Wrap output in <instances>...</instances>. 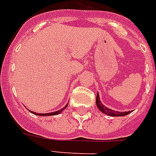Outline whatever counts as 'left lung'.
Masks as SVG:
<instances>
[{
    "mask_svg": "<svg viewBox=\"0 0 156 156\" xmlns=\"http://www.w3.org/2000/svg\"><path fill=\"white\" fill-rule=\"evenodd\" d=\"M96 105L102 113H104L106 115L111 116V117H122V116H126L127 114H129L130 113H132V111H127V112H118V111H115V110L108 108L106 106L102 104V102L100 101V98H99V93H97V96H96Z\"/></svg>",
    "mask_w": 156,
    "mask_h": 156,
    "instance_id": "1",
    "label": "left lung"
}]
</instances>
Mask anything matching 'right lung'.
<instances>
[{"label":"right lung","instance_id":"add662e5","mask_svg":"<svg viewBox=\"0 0 156 156\" xmlns=\"http://www.w3.org/2000/svg\"><path fill=\"white\" fill-rule=\"evenodd\" d=\"M67 105H68V104H66V105L64 106V107L62 108H61V109L57 110V111H56V112H51V113H35V112H33V111H30L31 113H34V114H35V115H38V116H54V115H57V114H59V113H61L62 112L63 110L65 109L67 107Z\"/></svg>","mask_w":156,"mask_h":156}]
</instances>
